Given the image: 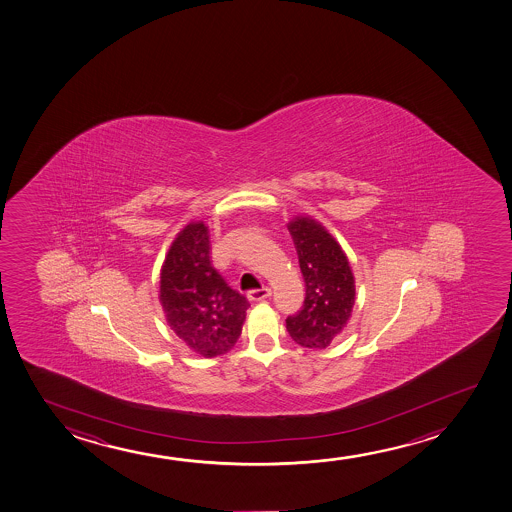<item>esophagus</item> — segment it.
<instances>
[{
    "mask_svg": "<svg viewBox=\"0 0 512 512\" xmlns=\"http://www.w3.org/2000/svg\"><path fill=\"white\" fill-rule=\"evenodd\" d=\"M267 297H271V288L262 287L259 288V290L248 292V299H250V301H264Z\"/></svg>",
    "mask_w": 512,
    "mask_h": 512,
    "instance_id": "esophagus-1",
    "label": "esophagus"
}]
</instances>
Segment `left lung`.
<instances>
[{
	"mask_svg": "<svg viewBox=\"0 0 512 512\" xmlns=\"http://www.w3.org/2000/svg\"><path fill=\"white\" fill-rule=\"evenodd\" d=\"M306 281V299L287 330L304 348L323 350L343 334L355 306V276L350 260L327 227L309 215H295L287 224Z\"/></svg>",
	"mask_w": 512,
	"mask_h": 512,
	"instance_id": "left-lung-1",
	"label": "left lung"
}]
</instances>
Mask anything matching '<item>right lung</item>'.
<instances>
[{
	"label": "right lung",
	"mask_w": 512,
	"mask_h": 512,
	"mask_svg": "<svg viewBox=\"0 0 512 512\" xmlns=\"http://www.w3.org/2000/svg\"><path fill=\"white\" fill-rule=\"evenodd\" d=\"M210 229L192 220L176 234L161 267L159 302L169 329L204 358L225 355L238 343L245 295L232 290L211 266Z\"/></svg>",
	"instance_id": "obj_1"
}]
</instances>
